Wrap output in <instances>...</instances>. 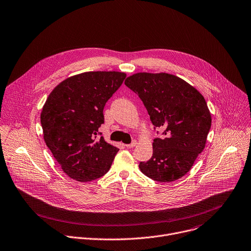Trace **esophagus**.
I'll use <instances>...</instances> for the list:
<instances>
[{"label": "esophagus", "mask_w": 251, "mask_h": 251, "mask_svg": "<svg viewBox=\"0 0 251 251\" xmlns=\"http://www.w3.org/2000/svg\"><path fill=\"white\" fill-rule=\"evenodd\" d=\"M136 144H137V142H136V141H132L130 144H126L125 146H126L127 148H133V147L136 146Z\"/></svg>", "instance_id": "esophagus-1"}]
</instances>
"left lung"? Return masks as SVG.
Listing matches in <instances>:
<instances>
[{
  "label": "left lung",
  "mask_w": 251,
  "mask_h": 251,
  "mask_svg": "<svg viewBox=\"0 0 251 251\" xmlns=\"http://www.w3.org/2000/svg\"><path fill=\"white\" fill-rule=\"evenodd\" d=\"M125 85L143 102L154 130L163 129L161 137L154 139L152 157L139 163L141 172L158 182L184 176L203 151L211 127L204 97L184 80L166 73H137Z\"/></svg>",
  "instance_id": "left-lung-1"
}]
</instances>
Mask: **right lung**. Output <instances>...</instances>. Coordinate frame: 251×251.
Here are the masks:
<instances>
[{"label":"right lung","instance_id":"1","mask_svg":"<svg viewBox=\"0 0 251 251\" xmlns=\"http://www.w3.org/2000/svg\"><path fill=\"white\" fill-rule=\"evenodd\" d=\"M125 78L120 72H86L66 79L49 95L41 113L44 140L69 177L88 182L109 171L119 149L98 129L105 104Z\"/></svg>","mask_w":251,"mask_h":251}]
</instances>
